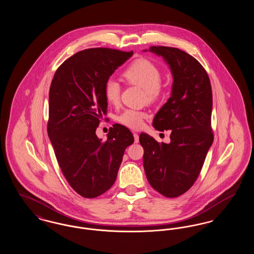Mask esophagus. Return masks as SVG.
Segmentation results:
<instances>
[{"label":"esophagus","instance_id":"34e87169","mask_svg":"<svg viewBox=\"0 0 254 254\" xmlns=\"http://www.w3.org/2000/svg\"><path fill=\"white\" fill-rule=\"evenodd\" d=\"M133 136H134V142L137 144L139 142V135L137 133H133Z\"/></svg>","mask_w":254,"mask_h":254}]
</instances>
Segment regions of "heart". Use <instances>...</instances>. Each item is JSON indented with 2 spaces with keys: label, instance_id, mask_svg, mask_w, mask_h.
<instances>
[{
  "label": "heart",
  "instance_id": "obj_1",
  "mask_svg": "<svg viewBox=\"0 0 254 254\" xmlns=\"http://www.w3.org/2000/svg\"><path fill=\"white\" fill-rule=\"evenodd\" d=\"M123 76L129 83L141 86L149 101H154L162 92V74L151 61L145 58L134 61L125 69ZM104 93L109 103L117 105L120 101L121 86L116 80L110 78L105 84ZM146 117L145 111L127 109L118 117V121L129 128L137 129L143 126Z\"/></svg>",
  "mask_w": 254,
  "mask_h": 254
}]
</instances>
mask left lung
<instances>
[{"label":"left lung","mask_w":254,"mask_h":254,"mask_svg":"<svg viewBox=\"0 0 254 254\" xmlns=\"http://www.w3.org/2000/svg\"><path fill=\"white\" fill-rule=\"evenodd\" d=\"M148 51L162 56L172 73L171 95L152 124L171 134L169 144L144 132L139 141L147 181L159 193L174 198L192 187L213 142L211 85L202 64L187 52L155 46Z\"/></svg>","instance_id":"obj_1"}]
</instances>
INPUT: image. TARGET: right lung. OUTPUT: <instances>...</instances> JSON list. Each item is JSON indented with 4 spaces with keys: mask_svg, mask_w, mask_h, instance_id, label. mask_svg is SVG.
<instances>
[{
    "mask_svg": "<svg viewBox=\"0 0 254 254\" xmlns=\"http://www.w3.org/2000/svg\"><path fill=\"white\" fill-rule=\"evenodd\" d=\"M132 54L102 48L79 51L61 64L51 82L49 139L66 181L85 198L109 190L126 148L134 142L132 133L120 124L110 127L105 142L96 135L108 110L105 84Z\"/></svg>",
    "mask_w": 254,
    "mask_h": 254,
    "instance_id": "obj_1",
    "label": "right lung"
}]
</instances>
